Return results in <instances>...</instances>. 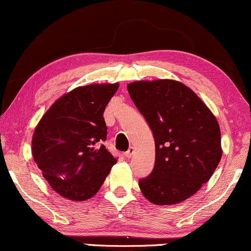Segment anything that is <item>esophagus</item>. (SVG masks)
I'll return each mask as SVG.
<instances>
[{"label": "esophagus", "mask_w": 251, "mask_h": 251, "mask_svg": "<svg viewBox=\"0 0 251 251\" xmlns=\"http://www.w3.org/2000/svg\"><path fill=\"white\" fill-rule=\"evenodd\" d=\"M134 152H135V149L131 147V148H129V150L125 153V156L126 157V158H131V157L134 156Z\"/></svg>", "instance_id": "34e87169"}]
</instances>
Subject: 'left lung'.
I'll use <instances>...</instances> for the list:
<instances>
[{
    "mask_svg": "<svg viewBox=\"0 0 251 251\" xmlns=\"http://www.w3.org/2000/svg\"><path fill=\"white\" fill-rule=\"evenodd\" d=\"M154 138L156 159L138 181L154 205L188 199L209 180L222 156L218 121L200 98L175 80L135 81L126 86Z\"/></svg>",
    "mask_w": 251,
    "mask_h": 251,
    "instance_id": "left-lung-1",
    "label": "left lung"
}]
</instances>
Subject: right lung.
Here are the masks:
<instances>
[{
    "instance_id": "right-lung-1",
    "label": "right lung",
    "mask_w": 251,
    "mask_h": 251,
    "mask_svg": "<svg viewBox=\"0 0 251 251\" xmlns=\"http://www.w3.org/2000/svg\"><path fill=\"white\" fill-rule=\"evenodd\" d=\"M119 83L82 86L52 104L32 137L33 160L53 190L83 201L100 190L117 162L106 149L103 111Z\"/></svg>"
}]
</instances>
